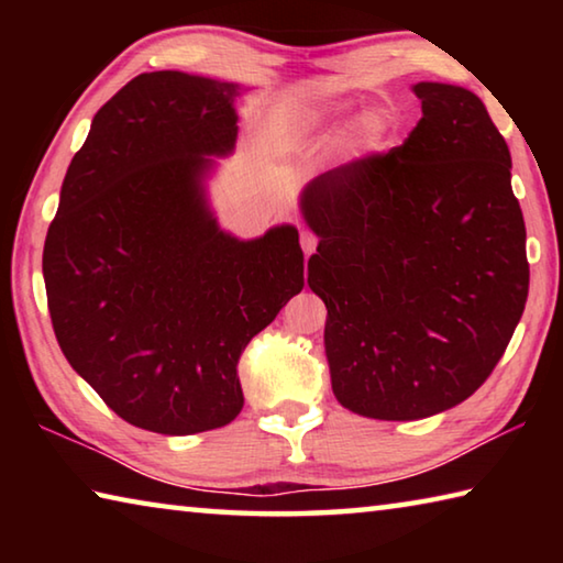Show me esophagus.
Here are the masks:
<instances>
[{
  "label": "esophagus",
  "mask_w": 563,
  "mask_h": 563,
  "mask_svg": "<svg viewBox=\"0 0 563 563\" xmlns=\"http://www.w3.org/2000/svg\"><path fill=\"white\" fill-rule=\"evenodd\" d=\"M300 245H302L305 255L316 253V247H318V238L312 235V233H308V231H302V233H300Z\"/></svg>",
  "instance_id": "esophagus-1"
}]
</instances>
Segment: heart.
Here are the masks:
<instances>
[{"mask_svg": "<svg viewBox=\"0 0 563 563\" xmlns=\"http://www.w3.org/2000/svg\"><path fill=\"white\" fill-rule=\"evenodd\" d=\"M350 111L352 103L347 101H335L316 111H308V117H305V129L320 133V136H335L342 129V123L347 121ZM389 133H393V119H389V113L383 109H367L352 121L345 144L352 156L365 158L377 154V151H383Z\"/></svg>", "mask_w": 563, "mask_h": 563, "instance_id": "b5f03b06", "label": "heart"}]
</instances>
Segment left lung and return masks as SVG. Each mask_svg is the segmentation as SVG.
Returning a JSON list of instances; mask_svg holds the SVG:
<instances>
[{
  "label": "left lung",
  "mask_w": 563,
  "mask_h": 563,
  "mask_svg": "<svg viewBox=\"0 0 563 563\" xmlns=\"http://www.w3.org/2000/svg\"><path fill=\"white\" fill-rule=\"evenodd\" d=\"M412 91L422 119L402 146L325 170L300 196L320 238L308 285L328 308L332 393L397 422L474 395L529 295L507 141L476 93L440 81Z\"/></svg>",
  "instance_id": "8db88e82"
}]
</instances>
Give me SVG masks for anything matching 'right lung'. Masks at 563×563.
<instances>
[{
    "mask_svg": "<svg viewBox=\"0 0 563 563\" xmlns=\"http://www.w3.org/2000/svg\"><path fill=\"white\" fill-rule=\"evenodd\" d=\"M241 91L184 71L131 79L93 117L46 233V302L64 357L148 432L233 422L238 360L305 285L298 228L241 241L208 206V156L233 151Z\"/></svg>",
    "mask_w": 563,
    "mask_h": 563,
    "instance_id": "obj_1",
    "label": "right lung"
}]
</instances>
